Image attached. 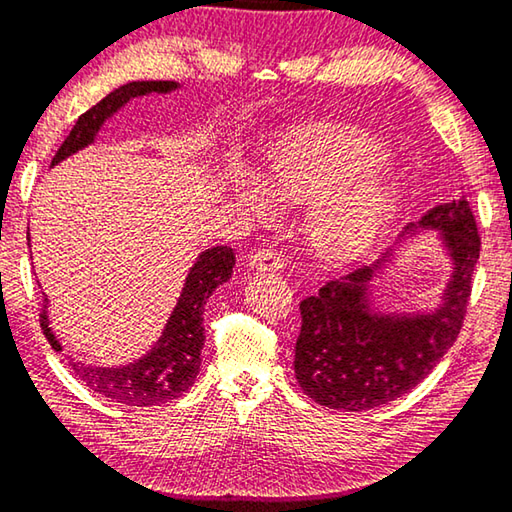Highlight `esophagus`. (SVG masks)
Returning <instances> with one entry per match:
<instances>
[{
	"instance_id": "esophagus-1",
	"label": "esophagus",
	"mask_w": 512,
	"mask_h": 512,
	"mask_svg": "<svg viewBox=\"0 0 512 512\" xmlns=\"http://www.w3.org/2000/svg\"><path fill=\"white\" fill-rule=\"evenodd\" d=\"M251 265L263 272H279L283 270V254L274 247H261L251 254Z\"/></svg>"
}]
</instances>
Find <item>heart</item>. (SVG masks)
<instances>
[{
  "mask_svg": "<svg viewBox=\"0 0 512 512\" xmlns=\"http://www.w3.org/2000/svg\"><path fill=\"white\" fill-rule=\"evenodd\" d=\"M383 158L379 140L335 124H308L283 133L265 156L267 181L290 199H313L311 229L324 251H349L372 238L395 206V183L370 172ZM251 211H270L272 189L249 177L236 186Z\"/></svg>",
  "mask_w": 512,
  "mask_h": 512,
  "instance_id": "1",
  "label": "heart"
}]
</instances>
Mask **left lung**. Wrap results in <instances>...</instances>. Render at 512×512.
<instances>
[{"label":"left lung","instance_id":"1","mask_svg":"<svg viewBox=\"0 0 512 512\" xmlns=\"http://www.w3.org/2000/svg\"><path fill=\"white\" fill-rule=\"evenodd\" d=\"M422 224L442 229L454 254V279L445 306L433 315L379 317L367 313L365 288L379 265L358 267L329 279L301 299V331L295 347V376L320 406L367 410L395 401L426 379L463 329L481 236L467 197L435 206Z\"/></svg>","mask_w":512,"mask_h":512}]
</instances>
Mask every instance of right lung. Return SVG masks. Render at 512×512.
I'll use <instances>...</instances> for the list:
<instances>
[{"label": "right lung", "mask_w": 512, "mask_h": 512, "mask_svg": "<svg viewBox=\"0 0 512 512\" xmlns=\"http://www.w3.org/2000/svg\"><path fill=\"white\" fill-rule=\"evenodd\" d=\"M177 88L172 81H131L106 95L102 102L88 108L79 115L70 136L63 140L54 156V163L63 161L81 147H86L95 138L106 117H111L117 108L124 106L131 97L149 95V92H167ZM236 265L231 247H211L197 258L186 279L179 304L167 322L161 340L149 354L120 370H104V367H90L83 363H72V372L88 385L92 392L117 404L127 406H161L165 401L179 399L183 392L190 390L195 383L201 365V347H204V304L211 292L229 281ZM47 306L40 308V329L54 351H61V345L54 338L47 324Z\"/></svg>", "instance_id": "add662e5"}]
</instances>
